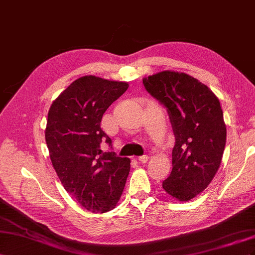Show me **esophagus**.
<instances>
[{
    "instance_id": "obj_1",
    "label": "esophagus",
    "mask_w": 255,
    "mask_h": 255,
    "mask_svg": "<svg viewBox=\"0 0 255 255\" xmlns=\"http://www.w3.org/2000/svg\"><path fill=\"white\" fill-rule=\"evenodd\" d=\"M137 159H139V161H140L141 163H146L147 160H148V156L143 155V156H140Z\"/></svg>"
}]
</instances>
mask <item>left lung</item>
<instances>
[{"instance_id":"8db88e82","label":"left lung","mask_w":255,"mask_h":255,"mask_svg":"<svg viewBox=\"0 0 255 255\" xmlns=\"http://www.w3.org/2000/svg\"><path fill=\"white\" fill-rule=\"evenodd\" d=\"M143 84L166 108L175 135L173 169L162 188L178 201L191 200L210 184L222 160L227 127L219 99L184 72H158Z\"/></svg>"}]
</instances>
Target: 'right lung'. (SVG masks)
<instances>
[{"label":"right lung","mask_w":255,"mask_h":255,"mask_svg":"<svg viewBox=\"0 0 255 255\" xmlns=\"http://www.w3.org/2000/svg\"><path fill=\"white\" fill-rule=\"evenodd\" d=\"M128 89L126 82L85 76L72 82L51 105L46 128L50 159L72 198L92 213H106L119 202L130 171V159L112 150L100 127L107 109Z\"/></svg>","instance_id":"add662e5"}]
</instances>
